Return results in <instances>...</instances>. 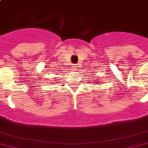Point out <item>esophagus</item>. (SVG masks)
Listing matches in <instances>:
<instances>
[{"instance_id": "1", "label": "esophagus", "mask_w": 148, "mask_h": 148, "mask_svg": "<svg viewBox=\"0 0 148 148\" xmlns=\"http://www.w3.org/2000/svg\"><path fill=\"white\" fill-rule=\"evenodd\" d=\"M72 69H74V70H76V68L77 67V66H76V64H72Z\"/></svg>"}]
</instances>
